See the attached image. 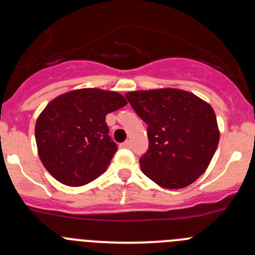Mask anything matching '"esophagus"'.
Returning <instances> with one entry per match:
<instances>
[{
	"mask_svg": "<svg viewBox=\"0 0 255 255\" xmlns=\"http://www.w3.org/2000/svg\"><path fill=\"white\" fill-rule=\"evenodd\" d=\"M121 147H124V148H130V147H131V141H130V140L124 141V143L121 144Z\"/></svg>",
	"mask_w": 255,
	"mask_h": 255,
	"instance_id": "1",
	"label": "esophagus"
}]
</instances>
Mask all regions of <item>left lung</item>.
<instances>
[{"label":"left lung","instance_id":"1","mask_svg":"<svg viewBox=\"0 0 255 255\" xmlns=\"http://www.w3.org/2000/svg\"><path fill=\"white\" fill-rule=\"evenodd\" d=\"M148 125L149 147L141 155L145 176L166 189L190 185L204 173L220 140L213 108L181 89H154L125 94Z\"/></svg>","mask_w":255,"mask_h":255}]
</instances>
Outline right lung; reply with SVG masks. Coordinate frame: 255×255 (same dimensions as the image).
I'll return each mask as SVG.
<instances>
[{
	"label": "right lung",
	"instance_id": "add662e5",
	"mask_svg": "<svg viewBox=\"0 0 255 255\" xmlns=\"http://www.w3.org/2000/svg\"><path fill=\"white\" fill-rule=\"evenodd\" d=\"M116 92L87 88L67 92L48 103L35 124L38 154L52 176L82 186L102 175L116 153L106 115L126 106Z\"/></svg>",
	"mask_w": 255,
	"mask_h": 255
}]
</instances>
